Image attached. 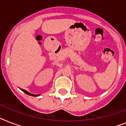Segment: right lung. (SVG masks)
<instances>
[{
  "mask_svg": "<svg viewBox=\"0 0 126 126\" xmlns=\"http://www.w3.org/2000/svg\"><path fill=\"white\" fill-rule=\"evenodd\" d=\"M21 90H22V91L24 92L25 94H26L28 95H30V96H39V94H31V93H30L29 92L26 91H25V90L24 89H21Z\"/></svg>",
  "mask_w": 126,
  "mask_h": 126,
  "instance_id": "1",
  "label": "right lung"
}]
</instances>
